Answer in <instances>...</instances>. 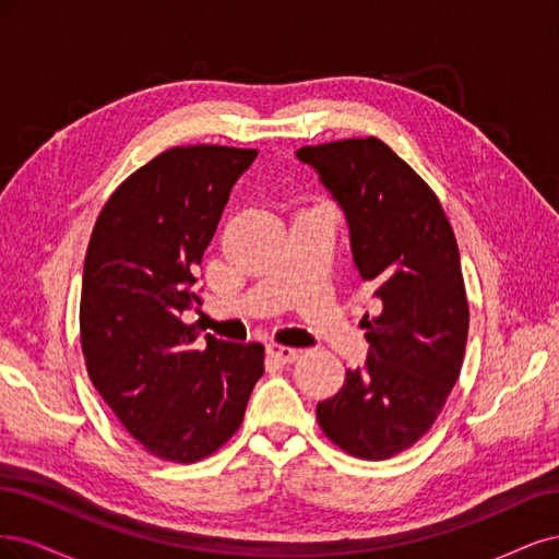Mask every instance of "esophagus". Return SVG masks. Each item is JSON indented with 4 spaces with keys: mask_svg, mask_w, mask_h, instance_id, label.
Wrapping results in <instances>:
<instances>
[{
    "mask_svg": "<svg viewBox=\"0 0 559 559\" xmlns=\"http://www.w3.org/2000/svg\"><path fill=\"white\" fill-rule=\"evenodd\" d=\"M266 355L276 359V362H295V359L299 357V350L297 348H290V346H281V344H269L266 346Z\"/></svg>",
    "mask_w": 559,
    "mask_h": 559,
    "instance_id": "esophagus-1",
    "label": "esophagus"
}]
</instances>
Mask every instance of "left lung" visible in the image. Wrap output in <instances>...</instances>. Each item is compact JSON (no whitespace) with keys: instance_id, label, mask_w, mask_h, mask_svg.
I'll return each mask as SVG.
<instances>
[{"instance_id":"obj_1","label":"left lung","mask_w":559,"mask_h":559,"mask_svg":"<svg viewBox=\"0 0 559 559\" xmlns=\"http://www.w3.org/2000/svg\"><path fill=\"white\" fill-rule=\"evenodd\" d=\"M295 155L344 211L353 262L381 304L362 318L367 365L318 404V423L346 453L388 460L435 425L462 369L469 304L455 234L437 194L381 139Z\"/></svg>"}]
</instances>
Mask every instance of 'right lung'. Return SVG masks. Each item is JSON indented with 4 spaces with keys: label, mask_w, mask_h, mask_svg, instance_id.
I'll use <instances>...</instances> for the list:
<instances>
[{
    "label": "right lung",
    "mask_w": 559,
    "mask_h": 559,
    "mask_svg": "<svg viewBox=\"0 0 559 559\" xmlns=\"http://www.w3.org/2000/svg\"><path fill=\"white\" fill-rule=\"evenodd\" d=\"M258 151L178 146L109 197L83 264L81 346L90 381L151 455L197 462L239 429L264 373L262 344L204 336L197 269Z\"/></svg>",
    "instance_id": "right-lung-1"
}]
</instances>
